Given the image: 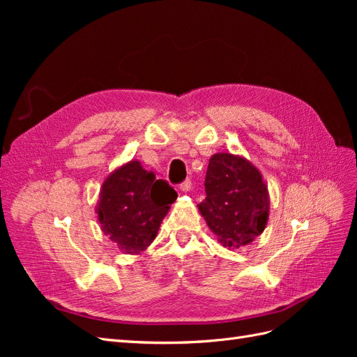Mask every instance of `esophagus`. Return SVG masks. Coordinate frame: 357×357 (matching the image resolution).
I'll return each mask as SVG.
<instances>
[{
	"mask_svg": "<svg viewBox=\"0 0 357 357\" xmlns=\"http://www.w3.org/2000/svg\"><path fill=\"white\" fill-rule=\"evenodd\" d=\"M190 188H192V181H190V180L183 181L181 185H180V190H181V192H189Z\"/></svg>",
	"mask_w": 357,
	"mask_h": 357,
	"instance_id": "esophagus-1",
	"label": "esophagus"
}]
</instances>
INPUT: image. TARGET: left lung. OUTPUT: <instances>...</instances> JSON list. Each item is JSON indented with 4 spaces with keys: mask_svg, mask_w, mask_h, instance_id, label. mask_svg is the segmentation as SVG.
I'll return each instance as SVG.
<instances>
[{
    "mask_svg": "<svg viewBox=\"0 0 357 357\" xmlns=\"http://www.w3.org/2000/svg\"><path fill=\"white\" fill-rule=\"evenodd\" d=\"M205 201L198 210L215 240L240 248L261 235L269 218V192L250 160L229 152L214 153L205 176Z\"/></svg>",
    "mask_w": 357,
    "mask_h": 357,
    "instance_id": "obj_1",
    "label": "left lung"
}]
</instances>
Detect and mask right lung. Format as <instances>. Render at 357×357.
<instances>
[{
    "label": "right lung",
    "instance_id": "obj_1",
    "mask_svg": "<svg viewBox=\"0 0 357 357\" xmlns=\"http://www.w3.org/2000/svg\"><path fill=\"white\" fill-rule=\"evenodd\" d=\"M177 193L153 171L132 159L102 181L95 211L101 231L125 255L138 256L156 238Z\"/></svg>",
    "mask_w": 357,
    "mask_h": 357
}]
</instances>
